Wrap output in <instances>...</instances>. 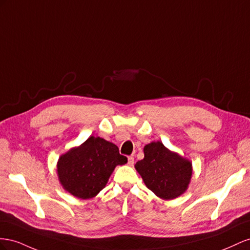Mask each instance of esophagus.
<instances>
[{
  "instance_id": "esophagus-1",
  "label": "esophagus",
  "mask_w": 250,
  "mask_h": 250,
  "mask_svg": "<svg viewBox=\"0 0 250 250\" xmlns=\"http://www.w3.org/2000/svg\"><path fill=\"white\" fill-rule=\"evenodd\" d=\"M127 165H129L130 167H132L134 165V157L133 156L127 157Z\"/></svg>"
}]
</instances>
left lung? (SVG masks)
Instances as JSON below:
<instances>
[{"label": "left lung", "instance_id": "obj_1", "mask_svg": "<svg viewBox=\"0 0 250 250\" xmlns=\"http://www.w3.org/2000/svg\"><path fill=\"white\" fill-rule=\"evenodd\" d=\"M145 158L135 165L146 187L163 200L183 195L191 180V161L153 141L144 147Z\"/></svg>", "mask_w": 250, "mask_h": 250}]
</instances>
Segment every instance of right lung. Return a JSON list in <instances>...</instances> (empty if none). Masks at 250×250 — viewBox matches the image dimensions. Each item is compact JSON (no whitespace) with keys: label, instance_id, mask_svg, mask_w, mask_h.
<instances>
[{"label":"right lung","instance_id":"obj_1","mask_svg":"<svg viewBox=\"0 0 250 250\" xmlns=\"http://www.w3.org/2000/svg\"><path fill=\"white\" fill-rule=\"evenodd\" d=\"M126 162V157L120 155L112 142L90 136L81 146L61 155L56 172L63 189L85 200L104 188L113 170Z\"/></svg>","mask_w":250,"mask_h":250}]
</instances>
